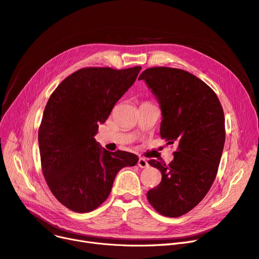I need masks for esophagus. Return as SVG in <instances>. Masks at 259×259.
Segmentation results:
<instances>
[{
  "label": "esophagus",
  "instance_id": "34e87169",
  "mask_svg": "<svg viewBox=\"0 0 259 259\" xmlns=\"http://www.w3.org/2000/svg\"><path fill=\"white\" fill-rule=\"evenodd\" d=\"M138 165H139V167H141V168H146V167L149 166L148 162L146 161V160L144 159V157H140L139 162H138Z\"/></svg>",
  "mask_w": 259,
  "mask_h": 259
}]
</instances>
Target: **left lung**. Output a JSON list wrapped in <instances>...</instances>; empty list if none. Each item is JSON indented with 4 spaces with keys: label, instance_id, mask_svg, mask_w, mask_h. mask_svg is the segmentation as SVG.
Here are the masks:
<instances>
[{
    "label": "left lung",
    "instance_id": "1",
    "mask_svg": "<svg viewBox=\"0 0 259 259\" xmlns=\"http://www.w3.org/2000/svg\"><path fill=\"white\" fill-rule=\"evenodd\" d=\"M160 104V134L177 146L174 160L148 163L162 174V181L147 193L153 208L166 217H180L205 197L213 180L226 141L224 113L215 92L195 75L156 66L139 77Z\"/></svg>",
    "mask_w": 259,
    "mask_h": 259
}]
</instances>
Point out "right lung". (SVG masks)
I'll list each match as a JSON object with an SVG mask.
<instances>
[{
  "mask_svg": "<svg viewBox=\"0 0 259 259\" xmlns=\"http://www.w3.org/2000/svg\"><path fill=\"white\" fill-rule=\"evenodd\" d=\"M141 69L84 67L67 76L49 99L38 133L42 172L56 199L73 211L102 205L117 172L139 161L133 153L102 148L94 137Z\"/></svg>",
  "mask_w": 259,
  "mask_h": 259,
  "instance_id": "1",
  "label": "right lung"
}]
</instances>
